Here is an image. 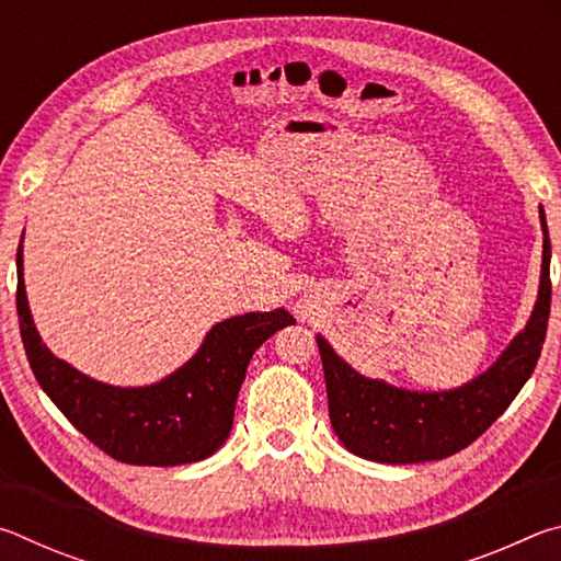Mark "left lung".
I'll return each mask as SVG.
<instances>
[{"label":"left lung","instance_id":"left-lung-1","mask_svg":"<svg viewBox=\"0 0 561 561\" xmlns=\"http://www.w3.org/2000/svg\"><path fill=\"white\" fill-rule=\"evenodd\" d=\"M542 222V274L531 317L525 329L510 341L488 371L450 391H408L360 376L341 358L329 341L317 334L321 364H324L329 417L334 433L348 453L358 458L408 465L443 460L478 440L515 401L527 383L542 351L549 321V247L547 217L539 207Z\"/></svg>","mask_w":561,"mask_h":561}]
</instances>
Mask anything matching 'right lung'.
I'll list each match as a JSON object with an SVG mask.
<instances>
[{
    "label": "right lung",
    "mask_w": 561,
    "mask_h": 561,
    "mask_svg": "<svg viewBox=\"0 0 561 561\" xmlns=\"http://www.w3.org/2000/svg\"><path fill=\"white\" fill-rule=\"evenodd\" d=\"M24 240V234H22ZM16 250V314L36 381L99 448L128 465H185L210 458L230 438L234 403L254 351L297 324L287 309L250 311L207 331L195 356L150 386H111L54 356L34 327Z\"/></svg>",
    "instance_id": "right-lung-1"
}]
</instances>
